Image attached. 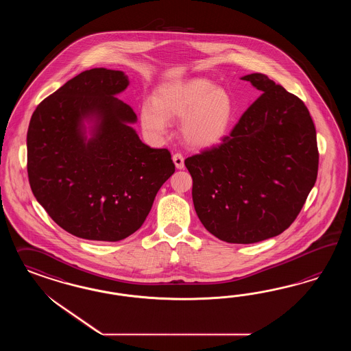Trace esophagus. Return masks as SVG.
<instances>
[{"label":"esophagus","instance_id":"obj_1","mask_svg":"<svg viewBox=\"0 0 351 351\" xmlns=\"http://www.w3.org/2000/svg\"><path fill=\"white\" fill-rule=\"evenodd\" d=\"M172 160H173L176 169H179V170L184 169V157H182V154H180V153H175V154L172 156Z\"/></svg>","mask_w":351,"mask_h":351}]
</instances>
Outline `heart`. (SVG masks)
Listing matches in <instances>:
<instances>
[{
  "label": "heart",
  "mask_w": 351,
  "mask_h": 351,
  "mask_svg": "<svg viewBox=\"0 0 351 351\" xmlns=\"http://www.w3.org/2000/svg\"><path fill=\"white\" fill-rule=\"evenodd\" d=\"M181 132L194 148H211L223 141L234 117L230 95L204 78L162 86L154 103L141 106L140 118L144 131L152 138L167 132V119L182 118Z\"/></svg>",
  "instance_id": "1"
}]
</instances>
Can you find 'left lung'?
<instances>
[{
    "instance_id": "left-lung-1",
    "label": "left lung",
    "mask_w": 351,
    "mask_h": 351,
    "mask_svg": "<svg viewBox=\"0 0 351 351\" xmlns=\"http://www.w3.org/2000/svg\"><path fill=\"white\" fill-rule=\"evenodd\" d=\"M261 95L217 147L185 160L203 226L250 245L295 221L318 175L317 132L308 108L267 75L242 77Z\"/></svg>"
}]
</instances>
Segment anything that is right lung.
<instances>
[{
  "label": "right lung",
  "mask_w": 351,
  "mask_h": 351,
  "mask_svg": "<svg viewBox=\"0 0 351 351\" xmlns=\"http://www.w3.org/2000/svg\"><path fill=\"white\" fill-rule=\"evenodd\" d=\"M128 86L121 71L94 68L69 80L33 112L27 170L36 199L65 232L117 242L145 221L175 172L167 149L145 145L116 97ZM93 123L91 138L84 121Z\"/></svg>",
  "instance_id": "1"
}]
</instances>
